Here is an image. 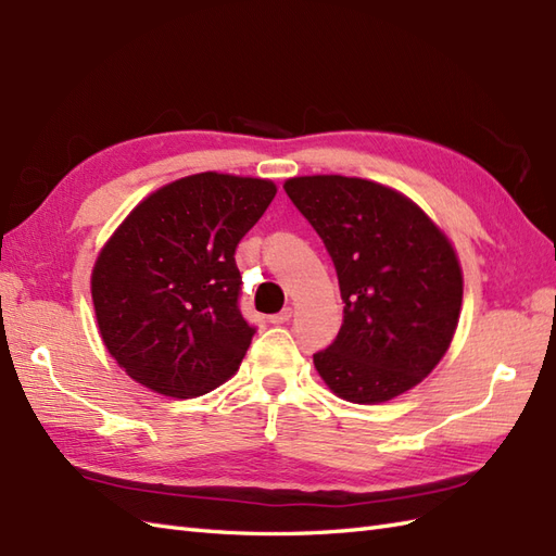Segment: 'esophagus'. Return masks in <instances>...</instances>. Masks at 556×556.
Instances as JSON below:
<instances>
[{"label": "esophagus", "instance_id": "34e87169", "mask_svg": "<svg viewBox=\"0 0 556 556\" xmlns=\"http://www.w3.org/2000/svg\"><path fill=\"white\" fill-rule=\"evenodd\" d=\"M292 318V308L290 306H286L282 311H278V314H274V316H268V323H274V325H282V323H288Z\"/></svg>", "mask_w": 556, "mask_h": 556}]
</instances>
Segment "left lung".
<instances>
[{"label": "left lung", "instance_id": "1", "mask_svg": "<svg viewBox=\"0 0 556 556\" xmlns=\"http://www.w3.org/2000/svg\"><path fill=\"white\" fill-rule=\"evenodd\" d=\"M337 270L344 320L314 365L337 396L384 403L413 389L448 351L463 306L451 242L415 202L349 176L286 181Z\"/></svg>", "mask_w": 556, "mask_h": 556}]
</instances>
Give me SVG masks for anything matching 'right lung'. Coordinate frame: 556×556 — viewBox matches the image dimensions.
Here are the masks:
<instances>
[{"mask_svg": "<svg viewBox=\"0 0 556 556\" xmlns=\"http://www.w3.org/2000/svg\"><path fill=\"white\" fill-rule=\"evenodd\" d=\"M276 198L266 179L193 174L134 210L101 250L91 300L103 342L139 384L193 399L224 384L256 332L236 248Z\"/></svg>", "mask_w": 556, "mask_h": 556, "instance_id": "right-lung-1", "label": "right lung"}]
</instances>
